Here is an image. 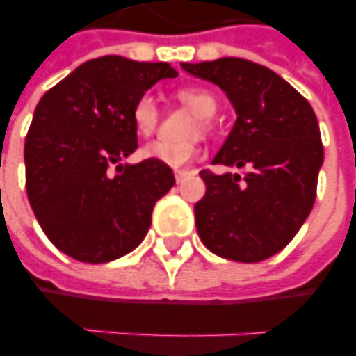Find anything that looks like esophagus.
<instances>
[{"instance_id":"obj_1","label":"esophagus","mask_w":356,"mask_h":356,"mask_svg":"<svg viewBox=\"0 0 356 356\" xmlns=\"http://www.w3.org/2000/svg\"><path fill=\"white\" fill-rule=\"evenodd\" d=\"M186 174H188V170H184V168H176V170H174V178H176V182H180Z\"/></svg>"}]
</instances>
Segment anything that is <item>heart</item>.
<instances>
[{"label":"heart","mask_w":356,"mask_h":356,"mask_svg":"<svg viewBox=\"0 0 356 356\" xmlns=\"http://www.w3.org/2000/svg\"><path fill=\"white\" fill-rule=\"evenodd\" d=\"M176 97L190 107L197 117H201L199 124L193 126L191 134H205L209 130V120L218 109V103L214 99V95L207 90L201 88H180L176 92ZM159 120V109L155 99L151 97L149 93L142 95L138 102L134 103L132 107V124L136 128V132L140 136H151ZM142 155L151 161H157L166 166H184L186 163H190L191 159L197 155V145L193 142H182V143H170V142H151L147 143L142 149Z\"/></svg>","instance_id":"b5f03b06"}]
</instances>
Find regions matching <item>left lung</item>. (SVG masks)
Returning a JSON list of instances; mask_svg holds the SVG:
<instances>
[{"mask_svg":"<svg viewBox=\"0 0 356 356\" xmlns=\"http://www.w3.org/2000/svg\"><path fill=\"white\" fill-rule=\"evenodd\" d=\"M182 69L218 86L238 115L213 165L247 168L243 176L199 172L207 186L195 203L199 238L222 259L264 261L293 239L314 205L324 161L316 115L293 86L253 61L222 57Z\"/></svg>","mask_w":356,"mask_h":356,"instance_id":"obj_1","label":"left lung"}]
</instances>
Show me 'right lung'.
I'll use <instances>...</instances> for the list:
<instances>
[{
	"instance_id": "1",
	"label": "right lung",
	"mask_w": 356,
	"mask_h": 356,
	"mask_svg": "<svg viewBox=\"0 0 356 356\" xmlns=\"http://www.w3.org/2000/svg\"><path fill=\"white\" fill-rule=\"evenodd\" d=\"M168 63L105 55L80 65L44 93L24 142L26 193L53 245L80 263H109L142 243L159 199L174 186L170 166L138 149L134 103Z\"/></svg>"
}]
</instances>
